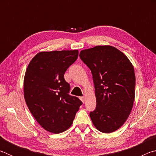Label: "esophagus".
Listing matches in <instances>:
<instances>
[{"mask_svg":"<svg viewBox=\"0 0 156 156\" xmlns=\"http://www.w3.org/2000/svg\"><path fill=\"white\" fill-rule=\"evenodd\" d=\"M80 99L81 100V101L83 102V103H84V100H85V98H84V97H80Z\"/></svg>","mask_w":156,"mask_h":156,"instance_id":"1","label":"esophagus"}]
</instances>
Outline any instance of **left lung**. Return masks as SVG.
<instances>
[{
    "mask_svg": "<svg viewBox=\"0 0 156 156\" xmlns=\"http://www.w3.org/2000/svg\"><path fill=\"white\" fill-rule=\"evenodd\" d=\"M80 57L93 76L96 108L89 115L92 122L100 132L112 133L124 125L133 108V66L125 54L110 45L82 50Z\"/></svg>",
    "mask_w": 156,
    "mask_h": 156,
    "instance_id": "1",
    "label": "left lung"
}]
</instances>
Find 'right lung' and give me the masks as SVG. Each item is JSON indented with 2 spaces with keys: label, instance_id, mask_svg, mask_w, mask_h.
Segmentation results:
<instances>
[{
  "label": "right lung",
  "instance_id": "1",
  "mask_svg": "<svg viewBox=\"0 0 156 156\" xmlns=\"http://www.w3.org/2000/svg\"><path fill=\"white\" fill-rule=\"evenodd\" d=\"M78 56V50L41 51L26 69L24 97L30 112L42 127L60 133L72 126L83 102L69 95L64 74Z\"/></svg>",
  "mask_w": 156,
  "mask_h": 156
}]
</instances>
